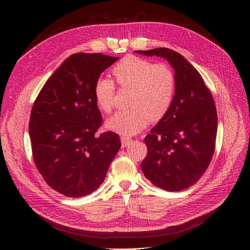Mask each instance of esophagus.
Returning <instances> with one entry per match:
<instances>
[{
    "mask_svg": "<svg viewBox=\"0 0 250 250\" xmlns=\"http://www.w3.org/2000/svg\"><path fill=\"white\" fill-rule=\"evenodd\" d=\"M131 139L127 138V137H121V142H122V147L125 148L126 146L129 145V143H131Z\"/></svg>",
    "mask_w": 250,
    "mask_h": 250,
    "instance_id": "obj_1",
    "label": "esophagus"
}]
</instances>
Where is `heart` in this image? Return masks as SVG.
I'll return each instance as SVG.
<instances>
[{
    "mask_svg": "<svg viewBox=\"0 0 250 250\" xmlns=\"http://www.w3.org/2000/svg\"><path fill=\"white\" fill-rule=\"evenodd\" d=\"M117 84L131 88L129 108L119 110L106 121L108 129L123 135H133L150 121L162 120L172 106L176 93V75L166 63L137 56H126L111 71ZM116 86L109 79L99 78L94 86L97 106L109 112L113 106Z\"/></svg>",
    "mask_w": 250,
    "mask_h": 250,
    "instance_id": "1",
    "label": "heart"
}]
</instances>
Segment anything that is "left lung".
Segmentation results:
<instances>
[{"mask_svg":"<svg viewBox=\"0 0 250 250\" xmlns=\"http://www.w3.org/2000/svg\"><path fill=\"white\" fill-rule=\"evenodd\" d=\"M135 52L167 59L176 75L171 108L144 140L148 153L141 169L157 188L185 190L200 179L214 154L218 118L213 96L198 71L179 53L168 48Z\"/></svg>","mask_w":250,"mask_h":250,"instance_id":"1","label":"left lung"}]
</instances>
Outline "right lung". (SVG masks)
I'll list each match as a JSON object with an SVG mask.
<instances>
[{
    "label": "right lung",
    "instance_id": "obj_1",
    "mask_svg": "<svg viewBox=\"0 0 250 250\" xmlns=\"http://www.w3.org/2000/svg\"><path fill=\"white\" fill-rule=\"evenodd\" d=\"M119 57L76 53L53 73L34 101L29 134L44 181L66 197L96 191L121 148L111 131L97 135L102 116L94 98L100 75Z\"/></svg>",
    "mask_w": 250,
    "mask_h": 250
}]
</instances>
